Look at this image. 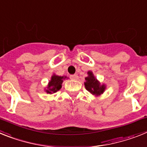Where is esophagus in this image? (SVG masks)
<instances>
[{"mask_svg":"<svg viewBox=\"0 0 147 147\" xmlns=\"http://www.w3.org/2000/svg\"><path fill=\"white\" fill-rule=\"evenodd\" d=\"M70 78L72 79V80L75 81V80H78V75H70Z\"/></svg>","mask_w":147,"mask_h":147,"instance_id":"34e87169","label":"esophagus"}]
</instances>
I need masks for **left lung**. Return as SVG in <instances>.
<instances>
[{"mask_svg":"<svg viewBox=\"0 0 147 147\" xmlns=\"http://www.w3.org/2000/svg\"><path fill=\"white\" fill-rule=\"evenodd\" d=\"M87 74L88 76L85 78L86 82H84V85H85V88L86 89V90L95 96H98V95H101L102 93H104L106 89L105 85L104 84L101 85L100 82L95 78L91 71H89Z\"/></svg>","mask_w":147,"mask_h":147,"instance_id":"left-lung-1","label":"left lung"}]
</instances>
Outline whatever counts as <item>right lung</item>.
I'll list each match as a JSON object with an SVG mask.
<instances>
[{
    "label": "right lung",
    "instance_id": "right-lung-1",
    "mask_svg": "<svg viewBox=\"0 0 147 147\" xmlns=\"http://www.w3.org/2000/svg\"><path fill=\"white\" fill-rule=\"evenodd\" d=\"M66 78V76H58L55 74H53V75L51 78V80L49 81L47 89H46V92L49 94H52L56 92H58L61 88V84L63 83V80Z\"/></svg>",
    "mask_w": 147,
    "mask_h": 147
}]
</instances>
